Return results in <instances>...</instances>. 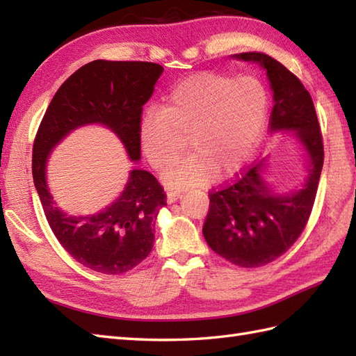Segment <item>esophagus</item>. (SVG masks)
<instances>
[{
  "instance_id": "obj_1",
  "label": "esophagus",
  "mask_w": 356,
  "mask_h": 356,
  "mask_svg": "<svg viewBox=\"0 0 356 356\" xmlns=\"http://www.w3.org/2000/svg\"><path fill=\"white\" fill-rule=\"evenodd\" d=\"M180 197H182V194L177 193V191H170V193H166V202H168V203L177 202Z\"/></svg>"
}]
</instances>
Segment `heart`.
<instances>
[{"label": "heart", "instance_id": "heart-1", "mask_svg": "<svg viewBox=\"0 0 356 356\" xmlns=\"http://www.w3.org/2000/svg\"><path fill=\"white\" fill-rule=\"evenodd\" d=\"M268 110V92L257 78L195 74L171 90L163 110L143 113L140 149L154 168L162 170L184 149L177 133L188 134L194 151L163 171V184L172 190L207 185L217 170L231 171L251 156Z\"/></svg>", "mask_w": 356, "mask_h": 356}]
</instances>
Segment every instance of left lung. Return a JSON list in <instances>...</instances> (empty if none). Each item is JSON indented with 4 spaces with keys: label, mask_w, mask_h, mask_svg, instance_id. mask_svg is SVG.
<instances>
[{
    "label": "left lung",
    "mask_w": 356,
    "mask_h": 356,
    "mask_svg": "<svg viewBox=\"0 0 356 356\" xmlns=\"http://www.w3.org/2000/svg\"><path fill=\"white\" fill-rule=\"evenodd\" d=\"M232 58L259 64L266 72L274 97L270 133L292 131L307 162L303 185L289 193H277L266 182V159L209 193L203 225L207 243L237 266L257 268L283 255L303 232L318 190L324 149L312 97L300 79L260 51L237 53Z\"/></svg>",
    "instance_id": "1"
}]
</instances>
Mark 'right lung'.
<instances>
[{
	"label": "right lung",
	"instance_id": "add662e5",
	"mask_svg": "<svg viewBox=\"0 0 356 356\" xmlns=\"http://www.w3.org/2000/svg\"><path fill=\"white\" fill-rule=\"evenodd\" d=\"M162 72V65L140 61L96 59L82 65L59 87L38 128L32 174L44 214L65 251L101 274H124L147 259L166 195L153 174L136 168L128 174L122 193L99 213L70 216L50 194L49 157L72 131L96 124L110 128L130 161L138 162L142 107L153 95Z\"/></svg>",
	"mask_w": 356,
	"mask_h": 356
}]
</instances>
